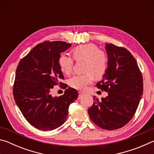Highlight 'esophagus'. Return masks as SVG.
Returning a JSON list of instances; mask_svg holds the SVG:
<instances>
[{"instance_id":"1","label":"esophagus","mask_w":154,"mask_h":154,"mask_svg":"<svg viewBox=\"0 0 154 154\" xmlns=\"http://www.w3.org/2000/svg\"><path fill=\"white\" fill-rule=\"evenodd\" d=\"M83 95H84V94H83V93H79V96H78V99H80Z\"/></svg>"}]
</instances>
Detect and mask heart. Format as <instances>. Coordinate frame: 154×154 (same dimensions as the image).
I'll return each mask as SVG.
<instances>
[{"instance_id":"heart-1","label":"heart","mask_w":154,"mask_h":154,"mask_svg":"<svg viewBox=\"0 0 154 154\" xmlns=\"http://www.w3.org/2000/svg\"><path fill=\"white\" fill-rule=\"evenodd\" d=\"M72 57L75 61L84 60L83 71L85 73L75 75L69 80L70 86L75 90L83 91L87 85L92 83L94 76L100 78L105 73L108 66V58L105 52L99 50L93 43H88L75 47L72 50ZM66 54L59 56L58 64L62 72L70 75L72 72L74 60Z\"/></svg>"}]
</instances>
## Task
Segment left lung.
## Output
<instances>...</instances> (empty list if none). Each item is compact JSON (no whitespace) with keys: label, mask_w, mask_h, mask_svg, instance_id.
<instances>
[{"label":"left lung","mask_w":154,"mask_h":154,"mask_svg":"<svg viewBox=\"0 0 154 154\" xmlns=\"http://www.w3.org/2000/svg\"><path fill=\"white\" fill-rule=\"evenodd\" d=\"M105 48L108 68L96 85L108 96L100 101L94 96V102L88 111L98 127L114 130L133 118L143 95V79L137 60L128 49L112 43H106Z\"/></svg>","instance_id":"1"}]
</instances>
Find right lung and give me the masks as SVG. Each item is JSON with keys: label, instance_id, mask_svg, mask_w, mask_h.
<instances>
[{"label": "right lung", "instance_id": "obj_1", "mask_svg": "<svg viewBox=\"0 0 154 154\" xmlns=\"http://www.w3.org/2000/svg\"><path fill=\"white\" fill-rule=\"evenodd\" d=\"M71 45L64 41H43L36 45L17 65L13 94L26 119L36 128L51 130L66 120L69 105L78 97L77 91L69 88L63 95L53 97L50 91L64 75L58 58Z\"/></svg>", "mask_w": 154, "mask_h": 154}]
</instances>
